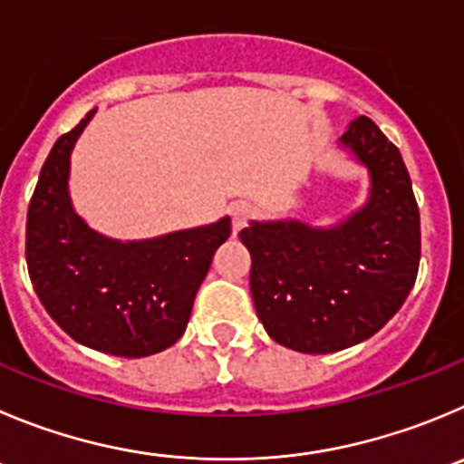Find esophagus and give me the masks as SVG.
<instances>
[{"instance_id": "34e87169", "label": "esophagus", "mask_w": 464, "mask_h": 464, "mask_svg": "<svg viewBox=\"0 0 464 464\" xmlns=\"http://www.w3.org/2000/svg\"><path fill=\"white\" fill-rule=\"evenodd\" d=\"M252 218V206L245 201H237L231 206V224H233V236H237V233L245 228L246 219Z\"/></svg>"}]
</instances>
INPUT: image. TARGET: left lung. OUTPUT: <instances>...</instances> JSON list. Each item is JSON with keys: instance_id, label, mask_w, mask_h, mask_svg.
<instances>
[{"instance_id": "8db88e82", "label": "left lung", "mask_w": 464, "mask_h": 464, "mask_svg": "<svg viewBox=\"0 0 464 464\" xmlns=\"http://www.w3.org/2000/svg\"><path fill=\"white\" fill-rule=\"evenodd\" d=\"M341 150L369 171V197L332 227L297 218L254 219L240 231L263 327L284 348L327 354L371 339L417 279L421 224L401 150L366 116Z\"/></svg>"}]
</instances>
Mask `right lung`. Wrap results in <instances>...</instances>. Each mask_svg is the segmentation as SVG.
Segmentation results:
<instances>
[{
  "label": "right lung",
  "mask_w": 464,
  "mask_h": 464,
  "mask_svg": "<svg viewBox=\"0 0 464 464\" xmlns=\"http://www.w3.org/2000/svg\"><path fill=\"white\" fill-rule=\"evenodd\" d=\"M91 110L52 146L27 212V267L47 314L77 343L149 357L183 336L231 218L146 240H116L72 208L71 155Z\"/></svg>",
  "instance_id": "right-lung-1"
}]
</instances>
